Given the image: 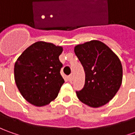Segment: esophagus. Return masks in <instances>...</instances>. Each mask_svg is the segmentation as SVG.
<instances>
[{"instance_id": "34e87169", "label": "esophagus", "mask_w": 135, "mask_h": 135, "mask_svg": "<svg viewBox=\"0 0 135 135\" xmlns=\"http://www.w3.org/2000/svg\"><path fill=\"white\" fill-rule=\"evenodd\" d=\"M68 80H69V81H70V82H71L72 80H73V76L72 75H69V77H68Z\"/></svg>"}]
</instances>
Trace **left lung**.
<instances>
[{"mask_svg": "<svg viewBox=\"0 0 135 135\" xmlns=\"http://www.w3.org/2000/svg\"><path fill=\"white\" fill-rule=\"evenodd\" d=\"M75 53L86 75L84 86L76 91L78 99L93 108L106 104L121 86L123 68L120 59L99 41L77 45Z\"/></svg>", "mask_w": 135, "mask_h": 135, "instance_id": "obj_1", "label": "left lung"}]
</instances>
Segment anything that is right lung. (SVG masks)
Listing matches in <instances>:
<instances>
[{"instance_id":"right-lung-1","label":"right lung","mask_w":135,"mask_h":135,"mask_svg":"<svg viewBox=\"0 0 135 135\" xmlns=\"http://www.w3.org/2000/svg\"><path fill=\"white\" fill-rule=\"evenodd\" d=\"M61 46L38 41L31 45L15 64V80L24 98L36 106L49 104L57 98L64 83L60 75L63 64Z\"/></svg>"}]
</instances>
